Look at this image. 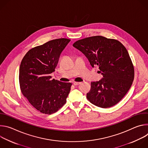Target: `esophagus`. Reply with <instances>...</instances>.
I'll list each match as a JSON object with an SVG mask.
<instances>
[{
	"mask_svg": "<svg viewBox=\"0 0 148 148\" xmlns=\"http://www.w3.org/2000/svg\"><path fill=\"white\" fill-rule=\"evenodd\" d=\"M81 82H74V83H73V84L74 86H78V85H79V84H80Z\"/></svg>",
	"mask_w": 148,
	"mask_h": 148,
	"instance_id": "34e87169",
	"label": "esophagus"
}]
</instances>
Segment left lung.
<instances>
[{
  "label": "left lung",
  "mask_w": 148,
  "mask_h": 148,
  "mask_svg": "<svg viewBox=\"0 0 148 148\" xmlns=\"http://www.w3.org/2000/svg\"><path fill=\"white\" fill-rule=\"evenodd\" d=\"M98 66L103 78L91 82L87 98L106 108L118 103L128 92L134 79V67L125 46L117 40L95 36L79 40L73 45Z\"/></svg>",
  "instance_id": "8db88e82"
}]
</instances>
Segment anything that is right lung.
Instances as JSON below:
<instances>
[{"label":"right lung","instance_id":"obj_1","mask_svg":"<svg viewBox=\"0 0 148 148\" xmlns=\"http://www.w3.org/2000/svg\"><path fill=\"white\" fill-rule=\"evenodd\" d=\"M71 40H50L31 49L23 58L19 69L20 90L40 112L50 115L66 103L72 84L51 79L60 56Z\"/></svg>","mask_w":148,"mask_h":148}]
</instances>
